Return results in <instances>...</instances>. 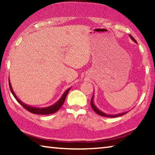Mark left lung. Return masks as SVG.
<instances>
[{
  "mask_svg": "<svg viewBox=\"0 0 155 155\" xmlns=\"http://www.w3.org/2000/svg\"><path fill=\"white\" fill-rule=\"evenodd\" d=\"M130 38H131V40H132L134 42L137 43V41H136V40L134 39V38L132 35H129ZM94 94L92 96V98H91V108L93 109V110L94 111H95L97 114H98L100 115H101V116H104V117H119V116H121V115H123L127 114V113L128 111H125V112H123V113H120V114H115V115H111V114H105V113H103V111H101V110H99L97 107H96L95 104H94Z\"/></svg>",
  "mask_w": 155,
  "mask_h": 155,
  "instance_id": "obj_1",
  "label": "left lung"
}]
</instances>
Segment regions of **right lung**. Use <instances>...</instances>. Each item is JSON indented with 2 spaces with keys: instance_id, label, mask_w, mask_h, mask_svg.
Returning <instances> with one entry per match:
<instances>
[{
  "instance_id": "add662e5",
  "label": "right lung",
  "mask_w": 155,
  "mask_h": 155,
  "mask_svg": "<svg viewBox=\"0 0 155 155\" xmlns=\"http://www.w3.org/2000/svg\"><path fill=\"white\" fill-rule=\"evenodd\" d=\"M9 88L10 90H11L12 93L13 94V96H14V98L16 99V101L19 103L21 105H22L25 109H26L28 111H29L32 114H40V115H48V114H54V113L57 112L58 110L61 108V106L64 104V101L65 100V98H66V96L68 93L69 92V91L71 87L68 88V90L65 91V92L63 94V95L61 96V98L59 100L57 103H54V104H52V105L47 107H42V108H38V107H31L30 105H28V104H25L24 103H22V101H20L18 98L17 97V96L15 95V92L13 90L11 83H10V81L9 80Z\"/></svg>"
}]
</instances>
